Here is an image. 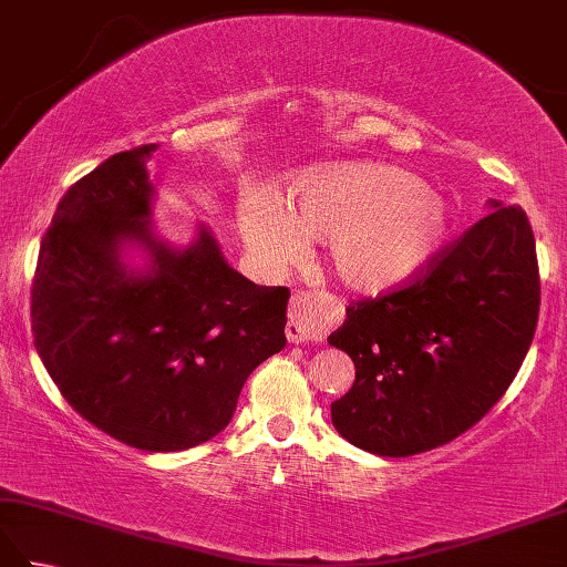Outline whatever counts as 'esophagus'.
<instances>
[{
    "label": "esophagus",
    "instance_id": "34e87169",
    "mask_svg": "<svg viewBox=\"0 0 567 567\" xmlns=\"http://www.w3.org/2000/svg\"><path fill=\"white\" fill-rule=\"evenodd\" d=\"M333 309L321 297L311 292H297L287 309L285 336L290 343L321 341L331 327Z\"/></svg>",
    "mask_w": 567,
    "mask_h": 567
}]
</instances>
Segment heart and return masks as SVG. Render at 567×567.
<instances>
[{
    "mask_svg": "<svg viewBox=\"0 0 567 567\" xmlns=\"http://www.w3.org/2000/svg\"><path fill=\"white\" fill-rule=\"evenodd\" d=\"M236 226L250 258L280 270L305 252L307 238L327 240V260L348 290L390 292L412 280L441 250L451 207L404 167L341 161L302 173L287 204L270 189L238 197Z\"/></svg>",
    "mask_w": 567,
    "mask_h": 567,
    "instance_id": "heart-1",
    "label": "heart"
}]
</instances>
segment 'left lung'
Instances as JSON below:
<instances>
[{"instance_id": "obj_1", "label": "left lung", "mask_w": 567, "mask_h": 567, "mask_svg": "<svg viewBox=\"0 0 567 567\" xmlns=\"http://www.w3.org/2000/svg\"><path fill=\"white\" fill-rule=\"evenodd\" d=\"M457 244L400 292L346 309L329 343L355 382L331 402L341 436L375 455L424 453L475 426L534 341L540 282L524 209L489 199Z\"/></svg>"}]
</instances>
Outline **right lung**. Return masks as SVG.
I'll list each match as a JSON object with an SVG mask.
<instances>
[{
    "instance_id": "right-lung-1",
    "label": "right lung",
    "mask_w": 567,
    "mask_h": 567,
    "mask_svg": "<svg viewBox=\"0 0 567 567\" xmlns=\"http://www.w3.org/2000/svg\"><path fill=\"white\" fill-rule=\"evenodd\" d=\"M153 151L112 155L60 199L35 265L31 331L80 416L167 453L228 426L250 372L287 343L290 290L234 270L209 226L185 246L161 236Z\"/></svg>"
}]
</instances>
